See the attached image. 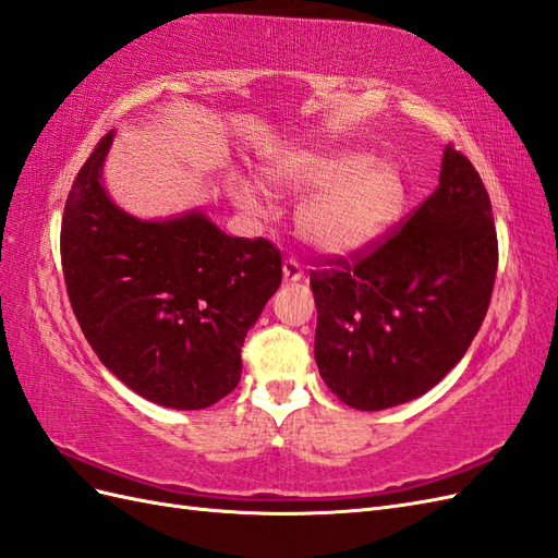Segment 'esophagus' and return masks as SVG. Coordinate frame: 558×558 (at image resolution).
Wrapping results in <instances>:
<instances>
[{
  "instance_id": "1",
  "label": "esophagus",
  "mask_w": 558,
  "mask_h": 558,
  "mask_svg": "<svg viewBox=\"0 0 558 558\" xmlns=\"http://www.w3.org/2000/svg\"><path fill=\"white\" fill-rule=\"evenodd\" d=\"M304 278V270H301V264L296 259H284L282 262V280L284 282H299Z\"/></svg>"
}]
</instances>
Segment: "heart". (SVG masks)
<instances>
[{"label": "heart", "instance_id": "obj_1", "mask_svg": "<svg viewBox=\"0 0 558 558\" xmlns=\"http://www.w3.org/2000/svg\"><path fill=\"white\" fill-rule=\"evenodd\" d=\"M266 174L280 191L308 194L296 210V229L329 257H350L384 241L409 203L404 172L362 149L292 151ZM233 198L245 210H259V194L247 182L233 184Z\"/></svg>", "mask_w": 558, "mask_h": 558}]
</instances>
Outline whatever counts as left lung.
<instances>
[{"mask_svg": "<svg viewBox=\"0 0 558 558\" xmlns=\"http://www.w3.org/2000/svg\"><path fill=\"white\" fill-rule=\"evenodd\" d=\"M498 238L480 172L451 145L439 186L402 229L353 262L313 270L315 362L348 407L380 411L435 388L480 331Z\"/></svg>", "mask_w": 558, "mask_h": 558, "instance_id": "8db88e82", "label": "left lung"}]
</instances>
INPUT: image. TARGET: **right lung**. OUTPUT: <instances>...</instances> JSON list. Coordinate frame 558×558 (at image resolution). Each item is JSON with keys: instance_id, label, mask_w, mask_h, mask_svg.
Returning <instances> with one entry per match:
<instances>
[{"instance_id": "obj_1", "label": "right lung", "mask_w": 558, "mask_h": 558, "mask_svg": "<svg viewBox=\"0 0 558 558\" xmlns=\"http://www.w3.org/2000/svg\"><path fill=\"white\" fill-rule=\"evenodd\" d=\"M107 133L78 170L60 229L68 296L86 341L145 400L194 411L241 380V348L282 280L264 238H233L203 210L133 217L109 198Z\"/></svg>"}]
</instances>
